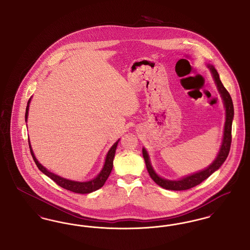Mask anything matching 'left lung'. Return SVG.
Listing matches in <instances>:
<instances>
[{
  "label": "left lung",
  "instance_id": "1",
  "mask_svg": "<svg viewBox=\"0 0 250 250\" xmlns=\"http://www.w3.org/2000/svg\"><path fill=\"white\" fill-rule=\"evenodd\" d=\"M207 67L210 69V72L213 76L214 83L216 85V88L223 100L225 111H226V121H225V125H224L223 139H222L219 152L216 155L215 159L213 161V163L210 164V166L205 167L204 169L200 170L198 172H195V173H192L189 175H187L179 180H167V179L160 177L155 172L154 167L151 164L148 152L146 151L145 148H143V158H144L145 165H146L147 170H148L151 178L153 179L159 187H161L165 189L176 191L187 190V189H189V188H192L200 185L205 179L208 178L211 174H213L215 170H217L221 167V165L225 162L228 155H229V152L230 149V143H231V125H232V120L234 116L233 104H232L230 95L221 83V81L219 79V75L216 71V69L214 68V65L207 64Z\"/></svg>",
  "mask_w": 250,
  "mask_h": 250
}]
</instances>
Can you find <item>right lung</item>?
<instances>
[{
  "label": "right lung",
  "mask_w": 250,
  "mask_h": 250,
  "mask_svg": "<svg viewBox=\"0 0 250 250\" xmlns=\"http://www.w3.org/2000/svg\"><path fill=\"white\" fill-rule=\"evenodd\" d=\"M31 99H32V97L29 99V101L27 103V107H26V112H25V122L26 123H27V120H28L29 107H30ZM120 139L108 150L107 155H106L105 162H104V166L102 167V169L100 170V172L96 175V177L92 179V180H89V181H85V182L72 181V180H69V179L61 177V176L53 173V172H50L45 167L42 166L38 162V160L36 159V155L34 154V151L32 149L30 141H29V147H30L31 154H32V156H33L35 162H36L37 167L44 174H46L48 177H49L51 180H53L61 188H64V189H67V190L72 191V192H75V193L88 194V193L94 192V191L99 189L100 188H102L104 186L105 182L107 181V179L108 178V176H109V174H110V172L112 170V167H113V158H114L115 151H116V148H117V145H118Z\"/></svg>",
  "instance_id": "obj_1"
}]
</instances>
